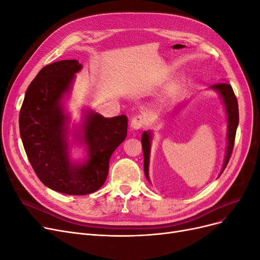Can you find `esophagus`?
Instances as JSON below:
<instances>
[{
  "label": "esophagus",
  "instance_id": "obj_1",
  "mask_svg": "<svg viewBox=\"0 0 260 260\" xmlns=\"http://www.w3.org/2000/svg\"><path fill=\"white\" fill-rule=\"evenodd\" d=\"M146 123H147V120L145 119V117L138 115V116H135L132 118L131 127L135 130H138V129H141V128H144Z\"/></svg>",
  "mask_w": 260,
  "mask_h": 260
}]
</instances>
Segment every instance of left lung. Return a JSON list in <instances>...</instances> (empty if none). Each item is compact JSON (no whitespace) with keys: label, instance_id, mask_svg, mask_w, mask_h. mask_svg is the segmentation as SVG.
<instances>
[{"label":"left lung","instance_id":"1","mask_svg":"<svg viewBox=\"0 0 260 260\" xmlns=\"http://www.w3.org/2000/svg\"><path fill=\"white\" fill-rule=\"evenodd\" d=\"M212 89L217 90L220 95L222 96L223 102L226 108L228 114V121H229V127H228V148H226V155L223 164V170L225 169L228 162L230 160V157L234 147V141H235V133H237V128L239 124V105L238 100L233 92L231 84L228 82H220L215 83L211 85ZM142 148H143V155H144V174L145 177L148 179V159H149V143H151V135L148 132H144L142 136ZM149 180V179H148Z\"/></svg>","mask_w":260,"mask_h":260}]
</instances>
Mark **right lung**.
I'll return each instance as SVG.
<instances>
[{
	"mask_svg": "<svg viewBox=\"0 0 260 260\" xmlns=\"http://www.w3.org/2000/svg\"><path fill=\"white\" fill-rule=\"evenodd\" d=\"M81 67L77 59L43 67L29 84L19 113L21 141L36 175L44 185L68 195L90 194L104 184L109 158L128 128L127 116L104 118L91 113L83 125L90 158L82 166L69 161L59 100Z\"/></svg>",
	"mask_w": 260,
	"mask_h": 260,
	"instance_id": "right-lung-1",
	"label": "right lung"
}]
</instances>
